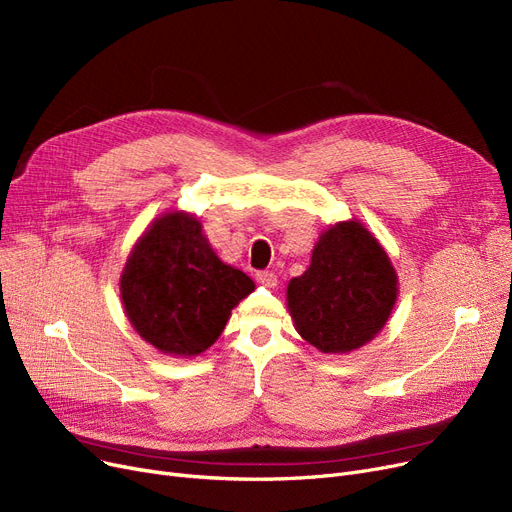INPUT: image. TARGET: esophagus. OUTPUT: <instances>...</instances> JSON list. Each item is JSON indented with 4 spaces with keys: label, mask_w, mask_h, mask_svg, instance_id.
I'll use <instances>...</instances> for the list:
<instances>
[{
    "label": "esophagus",
    "mask_w": 512,
    "mask_h": 512,
    "mask_svg": "<svg viewBox=\"0 0 512 512\" xmlns=\"http://www.w3.org/2000/svg\"><path fill=\"white\" fill-rule=\"evenodd\" d=\"M255 278H257L259 284H263L267 288H276L278 286V276L274 272H257Z\"/></svg>",
    "instance_id": "obj_1"
}]
</instances>
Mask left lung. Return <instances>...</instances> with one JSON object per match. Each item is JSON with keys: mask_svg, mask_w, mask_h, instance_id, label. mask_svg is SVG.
<instances>
[{"mask_svg": "<svg viewBox=\"0 0 512 512\" xmlns=\"http://www.w3.org/2000/svg\"><path fill=\"white\" fill-rule=\"evenodd\" d=\"M398 278L384 247L361 222L321 232L311 265L286 288L297 332L326 355L351 353L380 334L392 313Z\"/></svg>", "mask_w": 512, "mask_h": 512, "instance_id": "obj_1", "label": "left lung"}]
</instances>
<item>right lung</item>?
<instances>
[{
    "mask_svg": "<svg viewBox=\"0 0 512 512\" xmlns=\"http://www.w3.org/2000/svg\"><path fill=\"white\" fill-rule=\"evenodd\" d=\"M255 282L226 265L191 213L168 211L137 240L120 278L132 328L157 351L195 357L220 338Z\"/></svg>",
    "mask_w": 512,
    "mask_h": 512,
    "instance_id": "right-lung-1",
    "label": "right lung"
}]
</instances>
